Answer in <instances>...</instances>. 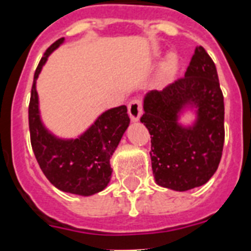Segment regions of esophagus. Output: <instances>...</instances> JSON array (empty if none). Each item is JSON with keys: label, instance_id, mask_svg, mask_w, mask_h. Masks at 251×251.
<instances>
[{"label": "esophagus", "instance_id": "obj_1", "mask_svg": "<svg viewBox=\"0 0 251 251\" xmlns=\"http://www.w3.org/2000/svg\"><path fill=\"white\" fill-rule=\"evenodd\" d=\"M127 111H129L130 119L132 121H138L142 116V112H143V103L140 99H132L131 101L127 105Z\"/></svg>", "mask_w": 251, "mask_h": 251}]
</instances>
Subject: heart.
Here are the masks:
<instances>
[{
  "label": "heart",
  "instance_id": "heart-1",
  "mask_svg": "<svg viewBox=\"0 0 251 251\" xmlns=\"http://www.w3.org/2000/svg\"><path fill=\"white\" fill-rule=\"evenodd\" d=\"M174 64H175V60H174V59H172V60L169 62V69L173 68V67H174Z\"/></svg>",
  "mask_w": 251,
  "mask_h": 251
}]
</instances>
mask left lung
Here are the masks:
<instances>
[{
	"label": "left lung",
	"mask_w": 251,
	"mask_h": 251,
	"mask_svg": "<svg viewBox=\"0 0 251 251\" xmlns=\"http://www.w3.org/2000/svg\"><path fill=\"white\" fill-rule=\"evenodd\" d=\"M187 105L198 108L192 128L176 121ZM140 122L151 134L152 172L158 185L188 191L213 176L225 144V101L215 64L202 46L195 50L184 77L147 94Z\"/></svg>",
	"instance_id": "obj_1"
}]
</instances>
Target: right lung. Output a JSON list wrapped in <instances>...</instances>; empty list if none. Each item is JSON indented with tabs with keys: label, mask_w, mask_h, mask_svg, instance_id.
<instances>
[{
	"label": "right lung",
	"mask_w": 251,
	"mask_h": 251,
	"mask_svg": "<svg viewBox=\"0 0 251 251\" xmlns=\"http://www.w3.org/2000/svg\"><path fill=\"white\" fill-rule=\"evenodd\" d=\"M64 38H59L45 51L34 72L28 121L32 150L41 170L51 184L63 192L90 196L103 191L111 180L109 158L130 124L126 105L112 108L94 122L78 139L63 140L45 129L40 120L36 79L46 59Z\"/></svg>",
	"instance_id": "add662e5"
}]
</instances>
